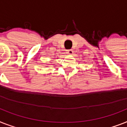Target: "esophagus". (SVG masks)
Wrapping results in <instances>:
<instances>
[{
  "label": "esophagus",
  "instance_id": "1",
  "mask_svg": "<svg viewBox=\"0 0 127 127\" xmlns=\"http://www.w3.org/2000/svg\"><path fill=\"white\" fill-rule=\"evenodd\" d=\"M67 53L69 55H73L74 51H73L72 49H68V50H67Z\"/></svg>",
  "mask_w": 127,
  "mask_h": 127
}]
</instances>
